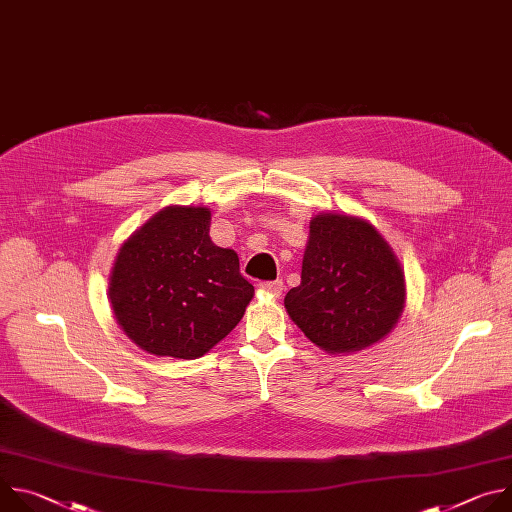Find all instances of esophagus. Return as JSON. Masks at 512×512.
Listing matches in <instances>:
<instances>
[{
  "label": "esophagus",
  "instance_id": "obj_1",
  "mask_svg": "<svg viewBox=\"0 0 512 512\" xmlns=\"http://www.w3.org/2000/svg\"><path fill=\"white\" fill-rule=\"evenodd\" d=\"M259 289L263 291V294L271 296V298H279L281 291H283V281L281 279H275V281H263L259 285Z\"/></svg>",
  "mask_w": 512,
  "mask_h": 512
}]
</instances>
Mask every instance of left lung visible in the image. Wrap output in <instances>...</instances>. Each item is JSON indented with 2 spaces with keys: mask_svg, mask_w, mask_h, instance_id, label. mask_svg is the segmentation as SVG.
I'll return each instance as SVG.
<instances>
[{
  "mask_svg": "<svg viewBox=\"0 0 512 512\" xmlns=\"http://www.w3.org/2000/svg\"><path fill=\"white\" fill-rule=\"evenodd\" d=\"M289 318L322 350L346 354L383 340L405 308V275L364 218L320 212L310 221L302 283L283 300Z\"/></svg>",
  "mask_w": 512,
  "mask_h": 512,
  "instance_id": "obj_1",
  "label": "left lung"
}]
</instances>
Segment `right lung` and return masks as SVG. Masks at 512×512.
I'll return each mask as SVG.
<instances>
[{"instance_id":"1","label":"right lung","mask_w":512,"mask_h":512,"mask_svg":"<svg viewBox=\"0 0 512 512\" xmlns=\"http://www.w3.org/2000/svg\"><path fill=\"white\" fill-rule=\"evenodd\" d=\"M210 208L166 206L119 249L109 277L117 324L145 352L198 358L243 318L255 289L233 249L210 241Z\"/></svg>"}]
</instances>
